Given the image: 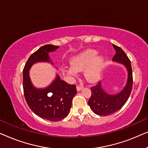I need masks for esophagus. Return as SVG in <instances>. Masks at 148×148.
Masks as SVG:
<instances>
[{
  "instance_id": "34e87169",
  "label": "esophagus",
  "mask_w": 148,
  "mask_h": 148,
  "mask_svg": "<svg viewBox=\"0 0 148 148\" xmlns=\"http://www.w3.org/2000/svg\"><path fill=\"white\" fill-rule=\"evenodd\" d=\"M82 89H83V86H77V91H81Z\"/></svg>"
}]
</instances>
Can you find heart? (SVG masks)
Here are the masks:
<instances>
[{
    "label": "heart",
    "mask_w": 148,
    "mask_h": 148,
    "mask_svg": "<svg viewBox=\"0 0 148 148\" xmlns=\"http://www.w3.org/2000/svg\"><path fill=\"white\" fill-rule=\"evenodd\" d=\"M104 60L102 56H97L94 50H88L73 58L72 66L66 68V71L72 76H76L77 71L85 69V76L87 80L95 82L100 78Z\"/></svg>",
    "instance_id": "heart-1"
}]
</instances>
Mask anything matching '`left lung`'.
<instances>
[{
	"label": "left lung",
	"mask_w": 148,
	"mask_h": 148,
	"mask_svg": "<svg viewBox=\"0 0 148 148\" xmlns=\"http://www.w3.org/2000/svg\"><path fill=\"white\" fill-rule=\"evenodd\" d=\"M113 47L116 53L112 60L124 64L128 71V79L123 90L115 95L107 94L102 88L100 82L91 88L92 95L88 101V105L95 114L100 116L112 114L120 110L129 99L133 88V72L130 60L120 47L114 44Z\"/></svg>",
	"instance_id": "left-lung-1"
}]
</instances>
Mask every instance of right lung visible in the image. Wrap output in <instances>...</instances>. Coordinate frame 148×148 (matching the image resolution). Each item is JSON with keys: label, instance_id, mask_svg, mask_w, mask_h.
I'll return each instance as SVG.
<instances>
[{"label": "right lung", "instance_id": "right-lung-1", "mask_svg": "<svg viewBox=\"0 0 148 148\" xmlns=\"http://www.w3.org/2000/svg\"><path fill=\"white\" fill-rule=\"evenodd\" d=\"M58 48L51 44L40 47L29 56L23 71V93L28 106L37 116L50 121H60L69 114L73 98L77 94L76 86L67 84L57 75L47 88L37 89L32 84L29 70L36 62H50L48 53Z\"/></svg>", "mask_w": 148, "mask_h": 148}]
</instances>
